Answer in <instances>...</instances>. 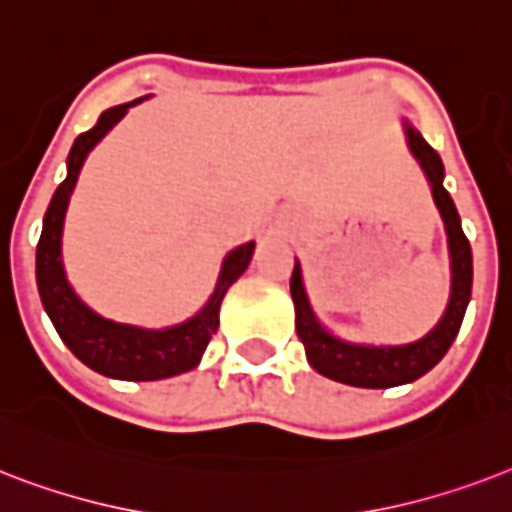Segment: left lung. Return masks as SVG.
<instances>
[{
	"mask_svg": "<svg viewBox=\"0 0 512 512\" xmlns=\"http://www.w3.org/2000/svg\"><path fill=\"white\" fill-rule=\"evenodd\" d=\"M408 146H411L414 157L422 162V168H425L427 178L433 184L435 205L441 211L446 235H449L451 299L449 310L441 318V323L425 339H419L414 344H403V347H358V344L339 342L331 334H326L318 326L315 315H312L310 301H307V293H304V285H301L299 264L293 267L291 275L296 334H299L301 344L307 350L310 366L318 374L328 376L334 382L352 384V387L382 390V387H398V384L414 382L419 376H425L449 352L451 342L457 339L462 318H465L467 301H470V291H473V253H470V243H467L462 224H459L454 200L443 189L441 157L414 128H408Z\"/></svg>",
	"mask_w": 512,
	"mask_h": 512,
	"instance_id": "1",
	"label": "left lung"
}]
</instances>
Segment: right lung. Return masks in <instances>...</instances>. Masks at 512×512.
Segmentation results:
<instances>
[{"mask_svg":"<svg viewBox=\"0 0 512 512\" xmlns=\"http://www.w3.org/2000/svg\"><path fill=\"white\" fill-rule=\"evenodd\" d=\"M133 104H138V101H133ZM133 104L106 109L93 128L77 136V141L71 146L69 176L63 178L61 186L55 189L50 208L45 213L42 237L37 243V288L58 336L85 366H90L98 374L112 376V379L154 382V379L184 374L200 363L202 352L219 328V307L224 293L251 264L253 243L240 245L237 251L229 253L224 267H221L216 293L205 304V310L197 318L186 320L176 328L144 331V328L120 326L112 320L98 318L74 296L66 277H63L61 264V232L69 194L74 189V181H77L87 152L128 114Z\"/></svg>","mask_w":512,"mask_h":512,"instance_id":"obj_1","label":"right lung"}]
</instances>
